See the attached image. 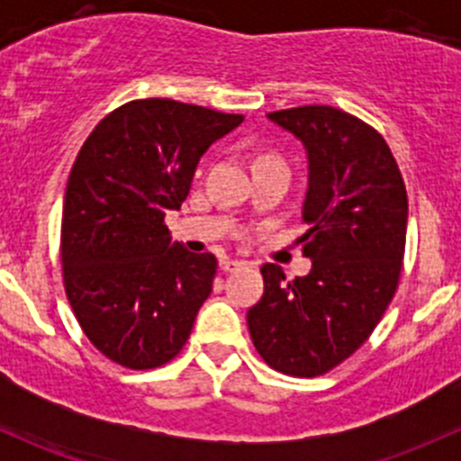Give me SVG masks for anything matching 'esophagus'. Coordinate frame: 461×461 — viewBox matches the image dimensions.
I'll list each match as a JSON object with an SVG mask.
<instances>
[{
    "label": "esophagus",
    "mask_w": 461,
    "mask_h": 461,
    "mask_svg": "<svg viewBox=\"0 0 461 461\" xmlns=\"http://www.w3.org/2000/svg\"><path fill=\"white\" fill-rule=\"evenodd\" d=\"M243 260H236V258H222L221 260V269L222 272H236L239 267H243Z\"/></svg>",
    "instance_id": "34e87169"
}]
</instances>
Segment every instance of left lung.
I'll return each mask as SVG.
<instances>
[{"label": "left lung", "instance_id": "obj_1", "mask_svg": "<svg viewBox=\"0 0 461 461\" xmlns=\"http://www.w3.org/2000/svg\"><path fill=\"white\" fill-rule=\"evenodd\" d=\"M269 120L308 149L301 236L312 272L285 281L260 267L263 299L248 312L254 348L269 368L319 376L355 355L388 310L406 252L402 171L375 127L328 104L272 111Z\"/></svg>", "mask_w": 461, "mask_h": 461}]
</instances>
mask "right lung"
I'll use <instances>...</instances> for the list:
<instances>
[{"label": "right lung", "mask_w": 461, "mask_h": 461, "mask_svg": "<svg viewBox=\"0 0 461 461\" xmlns=\"http://www.w3.org/2000/svg\"><path fill=\"white\" fill-rule=\"evenodd\" d=\"M240 122L144 97L111 111L82 144L64 196L62 281L82 332L113 364L160 368L187 343L218 263L169 243L165 213L189 196L203 153Z\"/></svg>", "instance_id": "add662e5"}]
</instances>
